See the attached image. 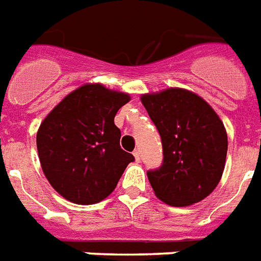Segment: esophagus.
Segmentation results:
<instances>
[{
  "label": "esophagus",
  "mask_w": 261,
  "mask_h": 261,
  "mask_svg": "<svg viewBox=\"0 0 261 261\" xmlns=\"http://www.w3.org/2000/svg\"><path fill=\"white\" fill-rule=\"evenodd\" d=\"M134 156H135V160H136V163H139V162H140V153H139V151L135 150Z\"/></svg>",
  "instance_id": "34e87169"
}]
</instances>
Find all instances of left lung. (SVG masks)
<instances>
[{"mask_svg": "<svg viewBox=\"0 0 261 261\" xmlns=\"http://www.w3.org/2000/svg\"><path fill=\"white\" fill-rule=\"evenodd\" d=\"M162 138L163 164L147 173L156 197L173 206L206 198L222 177L228 135L214 108L198 94L167 88L140 97Z\"/></svg>", "mask_w": 261, "mask_h": 261, "instance_id": "left-lung-1", "label": "left lung"}]
</instances>
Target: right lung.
Wrapping results in <instances>:
<instances>
[{"label": "right lung", "mask_w": 261, "mask_h": 261, "mask_svg": "<svg viewBox=\"0 0 261 261\" xmlns=\"http://www.w3.org/2000/svg\"><path fill=\"white\" fill-rule=\"evenodd\" d=\"M130 101L126 92L87 83L46 115L36 146L46 178L57 193L79 205L97 204L115 190L135 157L119 146L116 112Z\"/></svg>", "instance_id": "obj_1"}]
</instances>
